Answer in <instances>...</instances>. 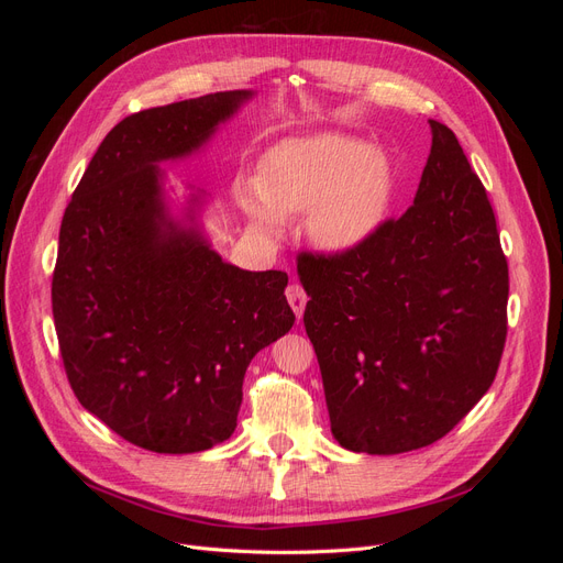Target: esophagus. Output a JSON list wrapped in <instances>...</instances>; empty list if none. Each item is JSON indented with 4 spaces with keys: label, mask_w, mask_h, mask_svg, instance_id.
Returning <instances> with one entry per match:
<instances>
[{
    "label": "esophagus",
    "mask_w": 563,
    "mask_h": 563,
    "mask_svg": "<svg viewBox=\"0 0 563 563\" xmlns=\"http://www.w3.org/2000/svg\"><path fill=\"white\" fill-rule=\"evenodd\" d=\"M286 300L294 308L296 317L300 319L302 312H305V305H308V294L302 291V286L300 284H288L286 286Z\"/></svg>",
    "instance_id": "34e87169"
}]
</instances>
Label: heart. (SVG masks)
Here are the masks:
<instances>
[{
	"label": "heart",
	"mask_w": 563,
	"mask_h": 563,
	"mask_svg": "<svg viewBox=\"0 0 563 563\" xmlns=\"http://www.w3.org/2000/svg\"><path fill=\"white\" fill-rule=\"evenodd\" d=\"M391 192L380 152L340 133L288 139L272 147L255 180H236L249 225L275 240L284 218L308 213L312 240L327 251L362 246L378 230Z\"/></svg>",
	"instance_id": "heart-1"
}]
</instances>
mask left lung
I'll list each match as a JSON object with an SVG mask.
<instances>
[{
	"label": "left lung",
	"instance_id": "obj_1",
	"mask_svg": "<svg viewBox=\"0 0 563 563\" xmlns=\"http://www.w3.org/2000/svg\"><path fill=\"white\" fill-rule=\"evenodd\" d=\"M432 150L397 220L345 253H300L308 331L343 449L434 444L496 378L507 335V258L490 201L455 133Z\"/></svg>",
	"mask_w": 563,
	"mask_h": 563
}]
</instances>
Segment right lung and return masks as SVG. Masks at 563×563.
Masks as SVG:
<instances>
[{
	"instance_id": "obj_1",
	"label": "right lung",
	"mask_w": 563,
	"mask_h": 563,
	"mask_svg": "<svg viewBox=\"0 0 563 563\" xmlns=\"http://www.w3.org/2000/svg\"><path fill=\"white\" fill-rule=\"evenodd\" d=\"M251 91L122 119L67 203L51 305L79 404L129 444L197 453L236 428L251 360L291 331L286 272L225 263L166 209L159 162L190 157Z\"/></svg>"
}]
</instances>
